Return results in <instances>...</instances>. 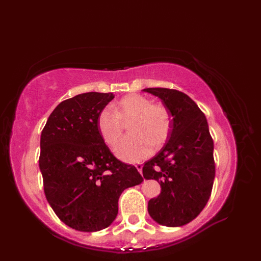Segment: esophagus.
<instances>
[{
	"mask_svg": "<svg viewBox=\"0 0 261 261\" xmlns=\"http://www.w3.org/2000/svg\"><path fill=\"white\" fill-rule=\"evenodd\" d=\"M135 167H136V169H138V171H139L140 173H142V171H143V166L141 165V164H138V165H135Z\"/></svg>",
	"mask_w": 261,
	"mask_h": 261,
	"instance_id": "obj_1",
	"label": "esophagus"
}]
</instances>
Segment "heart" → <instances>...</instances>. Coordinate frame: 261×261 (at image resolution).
<instances>
[{"label":"heart","mask_w":261,"mask_h":261,"mask_svg":"<svg viewBox=\"0 0 261 261\" xmlns=\"http://www.w3.org/2000/svg\"><path fill=\"white\" fill-rule=\"evenodd\" d=\"M129 123L131 135L122 139L115 147L117 158L127 163H136L151 153L152 145L161 146L167 139L170 116L167 109L151 103L147 97L130 94L116 105L103 108L97 118V127L103 141L113 146L121 135V121Z\"/></svg>","instance_id":"obj_1"}]
</instances>
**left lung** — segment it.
Here are the masks:
<instances>
[{
    "instance_id": "8db88e82",
    "label": "left lung",
    "mask_w": 261,
    "mask_h": 261,
    "mask_svg": "<svg viewBox=\"0 0 261 261\" xmlns=\"http://www.w3.org/2000/svg\"><path fill=\"white\" fill-rule=\"evenodd\" d=\"M144 92L162 100L172 119L167 142L145 163L143 175L156 180L161 194L148 202V213L155 222L182 226L206 205L215 179L214 142L208 123L197 103L183 92L148 88Z\"/></svg>"
}]
</instances>
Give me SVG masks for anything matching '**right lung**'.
<instances>
[{"label": "right lung", "instance_id": "add662e5", "mask_svg": "<svg viewBox=\"0 0 261 261\" xmlns=\"http://www.w3.org/2000/svg\"><path fill=\"white\" fill-rule=\"evenodd\" d=\"M113 93L89 92L60 102L41 133L39 167L44 194L60 220L76 230L111 224L123 190L143 177L118 161L99 133L97 118Z\"/></svg>", "mask_w": 261, "mask_h": 261}]
</instances>
